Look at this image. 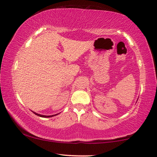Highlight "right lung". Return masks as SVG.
Here are the masks:
<instances>
[{
  "label": "right lung",
  "mask_w": 157,
  "mask_h": 157,
  "mask_svg": "<svg viewBox=\"0 0 157 157\" xmlns=\"http://www.w3.org/2000/svg\"><path fill=\"white\" fill-rule=\"evenodd\" d=\"M33 113H34V114H36V115H38V116H40V117H52L53 115H52V116H45V115H42V114H37V113H34V112H33Z\"/></svg>",
  "instance_id": "1"
}]
</instances>
